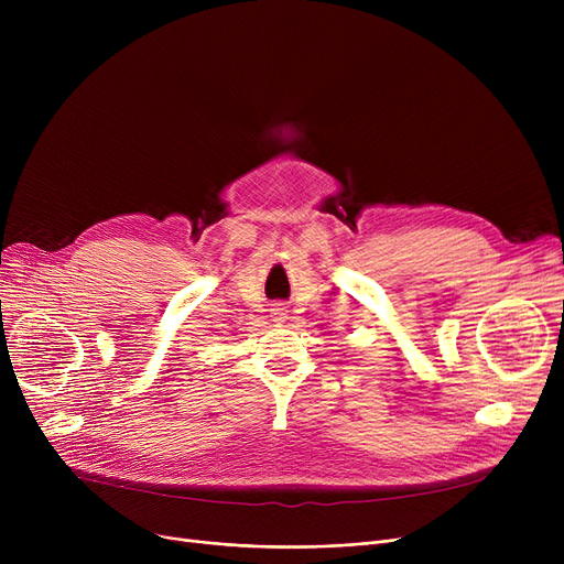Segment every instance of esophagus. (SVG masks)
Returning <instances> with one entry per match:
<instances>
[{"instance_id":"esophagus-1","label":"esophagus","mask_w":564,"mask_h":564,"mask_svg":"<svg viewBox=\"0 0 564 564\" xmlns=\"http://www.w3.org/2000/svg\"><path fill=\"white\" fill-rule=\"evenodd\" d=\"M274 315H276L279 319H283V315H285V313H283V308H276V313H274Z\"/></svg>"}]
</instances>
